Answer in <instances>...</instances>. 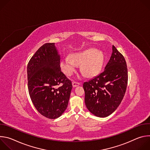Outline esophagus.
<instances>
[{
  "instance_id": "1",
  "label": "esophagus",
  "mask_w": 150,
  "mask_h": 150,
  "mask_svg": "<svg viewBox=\"0 0 150 150\" xmlns=\"http://www.w3.org/2000/svg\"><path fill=\"white\" fill-rule=\"evenodd\" d=\"M80 85V83L79 82H75V81H74L72 82V85L74 87H76L77 86H78V85Z\"/></svg>"
}]
</instances>
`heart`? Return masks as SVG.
Masks as SVG:
<instances>
[{
  "label": "heart",
  "instance_id": "heart-1",
  "mask_svg": "<svg viewBox=\"0 0 150 150\" xmlns=\"http://www.w3.org/2000/svg\"><path fill=\"white\" fill-rule=\"evenodd\" d=\"M104 62L102 52L94 49H87L83 52L74 53L71 57L66 56L62 58L60 66L63 72L71 76L75 72L78 65H81V71L84 76L91 78L100 71Z\"/></svg>",
  "mask_w": 150,
  "mask_h": 150
}]
</instances>
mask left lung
<instances>
[{
    "label": "left lung",
    "mask_w": 150,
    "mask_h": 150,
    "mask_svg": "<svg viewBox=\"0 0 150 150\" xmlns=\"http://www.w3.org/2000/svg\"><path fill=\"white\" fill-rule=\"evenodd\" d=\"M112 50L103 72L83 84L85 105L92 114L100 117L108 116L116 110L127 84L125 59L114 46Z\"/></svg>",
    "instance_id": "8db88e82"
}]
</instances>
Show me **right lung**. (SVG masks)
<instances>
[{
    "instance_id": "1",
    "label": "right lung",
    "mask_w": 150,
    "mask_h": 150,
    "mask_svg": "<svg viewBox=\"0 0 150 150\" xmlns=\"http://www.w3.org/2000/svg\"><path fill=\"white\" fill-rule=\"evenodd\" d=\"M60 60L54 43H46L38 49L27 65L31 100L41 115L52 119L65 111L72 88L71 81L61 71Z\"/></svg>"
}]
</instances>
